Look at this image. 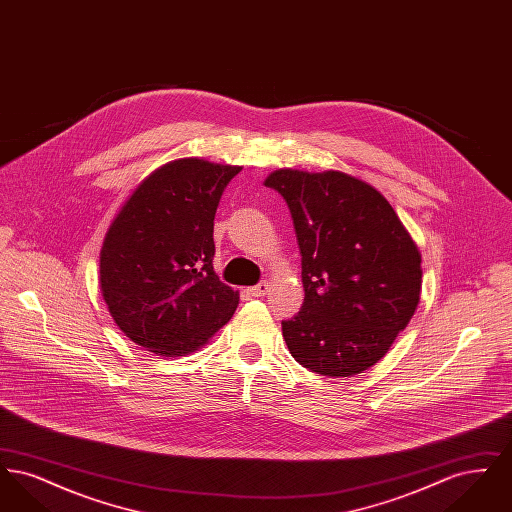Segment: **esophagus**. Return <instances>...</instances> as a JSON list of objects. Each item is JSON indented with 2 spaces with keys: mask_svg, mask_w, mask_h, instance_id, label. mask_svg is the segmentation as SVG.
Wrapping results in <instances>:
<instances>
[{
  "mask_svg": "<svg viewBox=\"0 0 512 512\" xmlns=\"http://www.w3.org/2000/svg\"><path fill=\"white\" fill-rule=\"evenodd\" d=\"M268 288H270V282H268V280H263L261 284H257V286H253V288H249L247 292L251 293L253 297H263V295L268 292Z\"/></svg>",
  "mask_w": 512,
  "mask_h": 512,
  "instance_id": "1",
  "label": "esophagus"
}]
</instances>
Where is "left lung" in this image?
Listing matches in <instances>:
<instances>
[{
  "label": "left lung",
  "mask_w": 512,
  "mask_h": 512,
  "mask_svg": "<svg viewBox=\"0 0 512 512\" xmlns=\"http://www.w3.org/2000/svg\"><path fill=\"white\" fill-rule=\"evenodd\" d=\"M265 186L292 213L305 301L282 322L299 365L355 376L376 365L420 301L422 255L390 201L347 172L278 169Z\"/></svg>",
  "instance_id": "1"
}]
</instances>
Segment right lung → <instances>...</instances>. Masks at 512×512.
Instances as JSON below:
<instances>
[{
    "label": "right lung",
    "instance_id": "right-lung-1",
    "mask_svg": "<svg viewBox=\"0 0 512 512\" xmlns=\"http://www.w3.org/2000/svg\"><path fill=\"white\" fill-rule=\"evenodd\" d=\"M240 171L199 157L165 163L111 220L99 251V290L122 334L146 351L194 353L234 315L240 292L213 268V220Z\"/></svg>",
    "mask_w": 512,
    "mask_h": 512
}]
</instances>
